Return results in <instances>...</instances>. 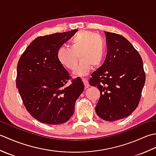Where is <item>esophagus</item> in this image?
Returning <instances> with one entry per match:
<instances>
[{
  "label": "esophagus",
  "mask_w": 156,
  "mask_h": 156,
  "mask_svg": "<svg viewBox=\"0 0 156 156\" xmlns=\"http://www.w3.org/2000/svg\"><path fill=\"white\" fill-rule=\"evenodd\" d=\"M82 81H83V83L84 84V87L85 88H87L89 87V83H88V79L87 78H82Z\"/></svg>",
  "instance_id": "obj_1"
}]
</instances>
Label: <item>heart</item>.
<instances>
[{"label":"heart","mask_w":156,"mask_h":156,"mask_svg":"<svg viewBox=\"0 0 156 156\" xmlns=\"http://www.w3.org/2000/svg\"><path fill=\"white\" fill-rule=\"evenodd\" d=\"M105 44L101 36L95 33L82 31L70 42V48L62 46L58 49L57 59L63 67L73 70L76 67L78 56L80 59L74 74L76 76L87 75L92 66H100L105 55Z\"/></svg>","instance_id":"obj_1"}]
</instances>
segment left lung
<instances>
[{"instance_id": "left-lung-1", "label": "left lung", "mask_w": 156, "mask_h": 156, "mask_svg": "<svg viewBox=\"0 0 156 156\" xmlns=\"http://www.w3.org/2000/svg\"><path fill=\"white\" fill-rule=\"evenodd\" d=\"M107 54L104 64L92 74L89 84L101 97L96 106L102 119L115 121L128 117L139 105L145 82L143 61L122 35L105 31Z\"/></svg>"}]
</instances>
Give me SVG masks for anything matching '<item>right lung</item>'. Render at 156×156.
<instances>
[{
    "label": "right lung",
    "instance_id": "obj_1",
    "mask_svg": "<svg viewBox=\"0 0 156 156\" xmlns=\"http://www.w3.org/2000/svg\"><path fill=\"white\" fill-rule=\"evenodd\" d=\"M77 31L35 39L19 60L16 88L27 111L41 122L59 125L67 122L84 89L80 78L67 84L70 76L57 59L58 49Z\"/></svg>",
    "mask_w": 156,
    "mask_h": 156
}]
</instances>
